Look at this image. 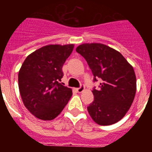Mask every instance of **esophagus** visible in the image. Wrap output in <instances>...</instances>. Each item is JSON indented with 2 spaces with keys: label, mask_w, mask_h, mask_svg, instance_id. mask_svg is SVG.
I'll return each instance as SVG.
<instances>
[{
  "label": "esophagus",
  "mask_w": 152,
  "mask_h": 152,
  "mask_svg": "<svg viewBox=\"0 0 152 152\" xmlns=\"http://www.w3.org/2000/svg\"><path fill=\"white\" fill-rule=\"evenodd\" d=\"M84 90H85V88H84V86H81L80 88H77V92H78V93H82L83 91H84Z\"/></svg>",
  "instance_id": "obj_1"
}]
</instances>
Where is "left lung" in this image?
Wrapping results in <instances>:
<instances>
[{
	"label": "left lung",
	"mask_w": 152,
	"mask_h": 152,
	"mask_svg": "<svg viewBox=\"0 0 152 152\" xmlns=\"http://www.w3.org/2000/svg\"><path fill=\"white\" fill-rule=\"evenodd\" d=\"M88 62L100 88L92 91L94 101L88 107L92 119L110 126L123 119L131 107L136 93L133 67L116 49L102 43H84L76 48Z\"/></svg>",
	"instance_id": "left-lung-1"
}]
</instances>
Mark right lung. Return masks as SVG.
Returning <instances> with one entry per match:
<instances>
[{
	"mask_svg": "<svg viewBox=\"0 0 152 152\" xmlns=\"http://www.w3.org/2000/svg\"><path fill=\"white\" fill-rule=\"evenodd\" d=\"M74 44H51L26 57L18 74L23 103L35 117L52 120L57 117L72 96V90L60 83L62 66L72 54Z\"/></svg>",
	"mask_w": 152,
	"mask_h": 152,
	"instance_id": "1",
	"label": "right lung"
}]
</instances>
